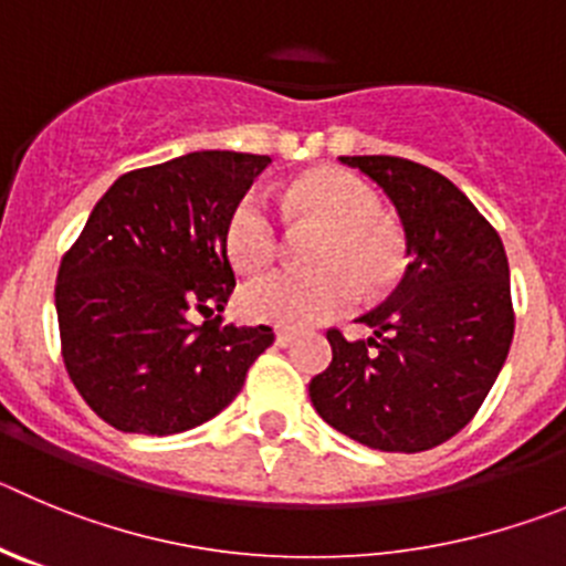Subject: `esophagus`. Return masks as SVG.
Masks as SVG:
<instances>
[{"mask_svg":"<svg viewBox=\"0 0 566 566\" xmlns=\"http://www.w3.org/2000/svg\"><path fill=\"white\" fill-rule=\"evenodd\" d=\"M294 331H289V328H277V334H274V342H277L280 347H286V345H292L294 342Z\"/></svg>","mask_w":566,"mask_h":566,"instance_id":"1","label":"esophagus"}]
</instances>
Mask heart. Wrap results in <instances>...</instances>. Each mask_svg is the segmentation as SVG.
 Wrapping results in <instances>:
<instances>
[{
	"instance_id": "1",
	"label": "heart",
	"mask_w": 566,
	"mask_h": 566,
	"mask_svg": "<svg viewBox=\"0 0 566 566\" xmlns=\"http://www.w3.org/2000/svg\"><path fill=\"white\" fill-rule=\"evenodd\" d=\"M286 219L319 227L305 247L314 269H277L241 289V311L258 323H323L356 303L359 292L378 294L403 266L401 238L378 212L376 190L347 170L305 174L283 196ZM227 258L241 272L266 269L280 252V221L266 193L243 190L224 221Z\"/></svg>"
}]
</instances>
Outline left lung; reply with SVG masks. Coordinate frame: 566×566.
<instances>
[{"instance_id":"left-lung-1","label":"left lung","mask_w":566,"mask_h":566,"mask_svg":"<svg viewBox=\"0 0 566 566\" xmlns=\"http://www.w3.org/2000/svg\"><path fill=\"white\" fill-rule=\"evenodd\" d=\"M390 196L409 266L359 323L370 339L331 328L334 359L311 378L325 423L378 452H427L483 407L513 339L505 247L469 196L401 157H339Z\"/></svg>"}]
</instances>
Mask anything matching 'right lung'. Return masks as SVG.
Instances as JSON below:
<instances>
[{
    "instance_id": "add662e5",
    "label": "right lung",
    "mask_w": 566,
    "mask_h": 566,
    "mask_svg": "<svg viewBox=\"0 0 566 566\" xmlns=\"http://www.w3.org/2000/svg\"><path fill=\"white\" fill-rule=\"evenodd\" d=\"M269 163L193 151L128 170L61 258V356L114 429L163 438L210 421L274 342L269 325L238 328L219 314L190 323L193 311H224L235 289L224 221Z\"/></svg>"
}]
</instances>
